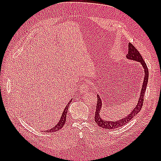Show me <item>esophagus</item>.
Listing matches in <instances>:
<instances>
[{
    "label": "esophagus",
    "mask_w": 161,
    "mask_h": 161,
    "mask_svg": "<svg viewBox=\"0 0 161 161\" xmlns=\"http://www.w3.org/2000/svg\"><path fill=\"white\" fill-rule=\"evenodd\" d=\"M88 90V84L86 82H84L82 83V84L81 85L80 88V91L81 92V93H84L87 92Z\"/></svg>",
    "instance_id": "obj_1"
}]
</instances>
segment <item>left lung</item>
Instances as JSON below:
<instances>
[{
    "label": "left lung",
    "mask_w": 161,
    "mask_h": 161,
    "mask_svg": "<svg viewBox=\"0 0 161 161\" xmlns=\"http://www.w3.org/2000/svg\"><path fill=\"white\" fill-rule=\"evenodd\" d=\"M126 58L129 59H131L133 61H138V62H140L142 64L143 68H144L145 77H144V80H143L141 92V93H140L141 95H140L138 104L136 105L135 108L131 111V114H130L128 116H126V117L122 118V119H119V120H117L115 122L104 120V119H102L101 118L100 114H100V111L102 108V100L100 96L97 95V107H96V111H95V122L97 123V125L100 126V127L107 129H114L124 126L127 124L129 121H131V119L134 117L135 115H136V114H138V112L141 111V108L142 107L143 101H144V95L145 93V91L147 89V82H148V78H149L148 68H147V66L146 63L145 62V61L143 60L141 54H140L138 50L136 49L131 43H129V51H128V54H126Z\"/></svg>",
    "instance_id": "1"
}]
</instances>
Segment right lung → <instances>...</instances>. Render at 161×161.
I'll list each match as a JSON object with an SVG mask.
<instances>
[{
  "mask_svg": "<svg viewBox=\"0 0 161 161\" xmlns=\"http://www.w3.org/2000/svg\"><path fill=\"white\" fill-rule=\"evenodd\" d=\"M71 100L69 102H68V104L66 105V107H65V109H64V111L63 112L62 115H61L59 121V122L57 123V125L54 126L53 129L47 130V131H46V132H49V133L55 132V131H59V130H60L61 128L63 127L64 124H65V122H66V114H67V111H68V106H69V104L70 103Z\"/></svg>",
  "mask_w": 161,
  "mask_h": 161,
  "instance_id": "1",
  "label": "right lung"
}]
</instances>
